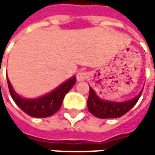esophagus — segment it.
I'll return each instance as SVG.
<instances>
[{
	"mask_svg": "<svg viewBox=\"0 0 155 155\" xmlns=\"http://www.w3.org/2000/svg\"><path fill=\"white\" fill-rule=\"evenodd\" d=\"M87 77H88L87 72H85V71H79L78 74H77V81H78V82L84 81L87 78Z\"/></svg>",
	"mask_w": 155,
	"mask_h": 155,
	"instance_id": "esophagus-1",
	"label": "esophagus"
}]
</instances>
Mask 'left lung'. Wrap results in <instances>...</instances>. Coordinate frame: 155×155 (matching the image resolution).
<instances>
[{"label":"left lung","instance_id":"obj_1","mask_svg":"<svg viewBox=\"0 0 155 155\" xmlns=\"http://www.w3.org/2000/svg\"><path fill=\"white\" fill-rule=\"evenodd\" d=\"M142 90L143 88L138 96H136L129 100L123 101V102H116V101L100 98L94 91V89L90 87V93H89V97L87 99L88 110L96 117L101 119L119 118L124 114H126L128 110H130L135 106L142 93Z\"/></svg>","mask_w":155,"mask_h":155}]
</instances>
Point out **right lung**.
Here are the masks:
<instances>
[{"instance_id":"1","label":"right lung","mask_w":155,"mask_h":155,"mask_svg":"<svg viewBox=\"0 0 155 155\" xmlns=\"http://www.w3.org/2000/svg\"><path fill=\"white\" fill-rule=\"evenodd\" d=\"M7 83L12 98L24 112L31 117L45 118L53 115L60 109L65 95L76 83V77H71L51 92L35 98H26L17 94L14 90L8 77Z\"/></svg>"}]
</instances>
